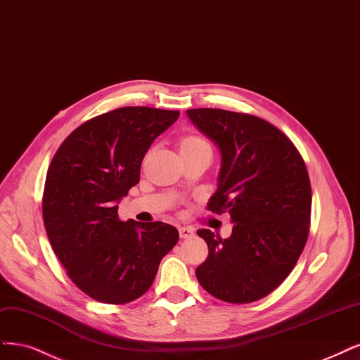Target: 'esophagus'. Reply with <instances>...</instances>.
<instances>
[{"label":"esophagus","instance_id":"esophagus-1","mask_svg":"<svg viewBox=\"0 0 360 360\" xmlns=\"http://www.w3.org/2000/svg\"><path fill=\"white\" fill-rule=\"evenodd\" d=\"M179 233H180V238H184V240L192 238L193 235H195L193 229H192V228H188V226H180V228H179Z\"/></svg>","mask_w":360,"mask_h":360}]
</instances>
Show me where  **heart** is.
<instances>
[{
	"mask_svg": "<svg viewBox=\"0 0 360 360\" xmlns=\"http://www.w3.org/2000/svg\"><path fill=\"white\" fill-rule=\"evenodd\" d=\"M200 148H210L208 144L202 139H200V137H195V135H189V137H186V139L181 140L180 152L200 150Z\"/></svg>",
	"mask_w": 360,
	"mask_h": 360,
	"instance_id": "b5f03b06",
	"label": "heart"
}]
</instances>
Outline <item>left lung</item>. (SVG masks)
Returning <instances> with one entry per match:
<instances>
[{
  "mask_svg": "<svg viewBox=\"0 0 360 360\" xmlns=\"http://www.w3.org/2000/svg\"><path fill=\"white\" fill-rule=\"evenodd\" d=\"M186 115L220 152L217 189L207 208L228 212L233 223L229 238L198 231L208 256L196 278L220 301H257L290 274L307 243L311 186L305 162L264 119L219 108Z\"/></svg>",
  "mask_w": 360,
  "mask_h": 360,
  "instance_id": "1",
  "label": "left lung"
}]
</instances>
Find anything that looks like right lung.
<instances>
[{
    "mask_svg": "<svg viewBox=\"0 0 360 360\" xmlns=\"http://www.w3.org/2000/svg\"><path fill=\"white\" fill-rule=\"evenodd\" d=\"M179 111L122 107L74 129L49 167L43 220L68 277L92 300L127 304L144 295L179 241L164 221L119 220V202L140 181L148 147Z\"/></svg>",
    "mask_w": 360,
    "mask_h": 360,
    "instance_id": "add662e5",
    "label": "right lung"
}]
</instances>
